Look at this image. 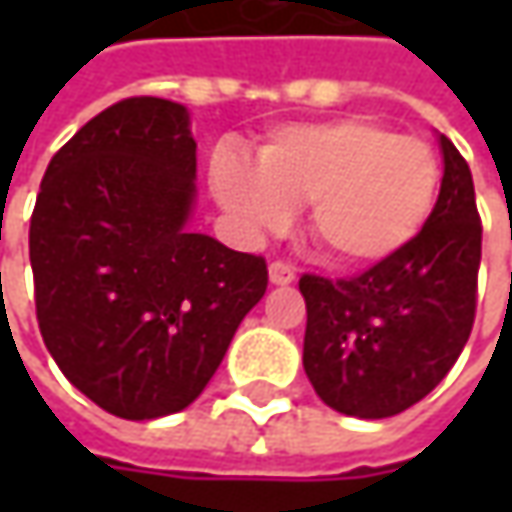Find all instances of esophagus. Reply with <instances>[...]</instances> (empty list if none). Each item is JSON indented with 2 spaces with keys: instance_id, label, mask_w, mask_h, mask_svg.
<instances>
[{
  "instance_id": "1",
  "label": "esophagus",
  "mask_w": 512,
  "mask_h": 512,
  "mask_svg": "<svg viewBox=\"0 0 512 512\" xmlns=\"http://www.w3.org/2000/svg\"><path fill=\"white\" fill-rule=\"evenodd\" d=\"M267 276H270V285L276 287H285L296 282V270L290 265H285V262H273V265L267 267Z\"/></svg>"
}]
</instances>
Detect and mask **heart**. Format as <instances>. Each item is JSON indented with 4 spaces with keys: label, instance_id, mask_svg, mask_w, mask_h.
Listing matches in <instances>:
<instances>
[{
    "label": "heart",
    "instance_id": "obj_1",
    "mask_svg": "<svg viewBox=\"0 0 512 512\" xmlns=\"http://www.w3.org/2000/svg\"><path fill=\"white\" fill-rule=\"evenodd\" d=\"M210 187L253 239L285 230L293 207L307 205V230L333 265L373 267L419 236L439 162L419 139L347 116L273 130L256 168L219 156Z\"/></svg>",
    "mask_w": 512,
    "mask_h": 512
}]
</instances>
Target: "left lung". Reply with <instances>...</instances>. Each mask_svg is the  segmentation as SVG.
<instances>
[{
  "label": "left lung",
  "instance_id": "left-lung-1",
  "mask_svg": "<svg viewBox=\"0 0 512 512\" xmlns=\"http://www.w3.org/2000/svg\"><path fill=\"white\" fill-rule=\"evenodd\" d=\"M439 148V199L402 253L356 279L299 282L307 305V379L344 416L387 419L422 402L470 339L482 222L462 153L444 133Z\"/></svg>",
  "mask_w": 512,
  "mask_h": 512
}]
</instances>
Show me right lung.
I'll return each instance as SVG.
<instances>
[{
    "label": "right lung",
    "mask_w": 512,
    "mask_h": 512,
    "mask_svg": "<svg viewBox=\"0 0 512 512\" xmlns=\"http://www.w3.org/2000/svg\"><path fill=\"white\" fill-rule=\"evenodd\" d=\"M185 105L116 102L50 159L30 219L45 347L90 402L145 422L185 410L267 290L262 256L190 230Z\"/></svg>",
    "instance_id": "1"
}]
</instances>
